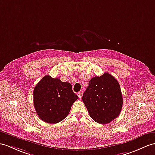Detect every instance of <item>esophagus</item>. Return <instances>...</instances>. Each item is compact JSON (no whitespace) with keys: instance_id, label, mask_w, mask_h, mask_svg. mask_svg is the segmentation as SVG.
Listing matches in <instances>:
<instances>
[{"instance_id":"1","label":"esophagus","mask_w":155,"mask_h":155,"mask_svg":"<svg viewBox=\"0 0 155 155\" xmlns=\"http://www.w3.org/2000/svg\"><path fill=\"white\" fill-rule=\"evenodd\" d=\"M78 97H79V99H81V97H82V93H81V92H79V93H78Z\"/></svg>"}]
</instances>
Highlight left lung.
Here are the masks:
<instances>
[{"label":"left lung","instance_id":"left-lung-1","mask_svg":"<svg viewBox=\"0 0 155 155\" xmlns=\"http://www.w3.org/2000/svg\"><path fill=\"white\" fill-rule=\"evenodd\" d=\"M82 100L94 121L105 124L121 112L123 99L119 83L110 74L93 78L83 94Z\"/></svg>","mask_w":155,"mask_h":155}]
</instances>
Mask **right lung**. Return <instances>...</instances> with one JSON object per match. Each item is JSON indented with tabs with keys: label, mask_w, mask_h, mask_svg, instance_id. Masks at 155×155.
Wrapping results in <instances>:
<instances>
[{
	"label": "right lung",
	"mask_w": 155,
	"mask_h": 155,
	"mask_svg": "<svg viewBox=\"0 0 155 155\" xmlns=\"http://www.w3.org/2000/svg\"><path fill=\"white\" fill-rule=\"evenodd\" d=\"M78 99L70 83L45 75L33 90V104L43 121L56 124L68 115L73 103Z\"/></svg>",
	"instance_id": "obj_1"
}]
</instances>
